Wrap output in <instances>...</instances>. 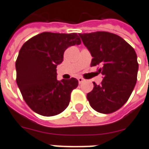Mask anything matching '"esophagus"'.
Instances as JSON below:
<instances>
[{
    "label": "esophagus",
    "instance_id": "34e87169",
    "mask_svg": "<svg viewBox=\"0 0 149 149\" xmlns=\"http://www.w3.org/2000/svg\"><path fill=\"white\" fill-rule=\"evenodd\" d=\"M77 80H78L79 83H81V82H83V81H84V79H83L82 77H78V78H77Z\"/></svg>",
    "mask_w": 149,
    "mask_h": 149
}]
</instances>
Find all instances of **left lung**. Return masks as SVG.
<instances>
[{"label": "left lung", "mask_w": 149, "mask_h": 149, "mask_svg": "<svg viewBox=\"0 0 149 149\" xmlns=\"http://www.w3.org/2000/svg\"><path fill=\"white\" fill-rule=\"evenodd\" d=\"M93 57L91 66H100V85L87 93L90 105L102 114L113 113L127 102L135 86L139 64L134 49L119 35L98 31L79 33Z\"/></svg>", "instance_id": "left-lung-1"}]
</instances>
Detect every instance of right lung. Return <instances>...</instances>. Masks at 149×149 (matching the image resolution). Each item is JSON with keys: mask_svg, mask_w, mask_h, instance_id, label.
I'll return each mask as SVG.
<instances>
[{"mask_svg": "<svg viewBox=\"0 0 149 149\" xmlns=\"http://www.w3.org/2000/svg\"><path fill=\"white\" fill-rule=\"evenodd\" d=\"M76 33L44 32L26 41L15 62L16 82L29 108L44 116L58 115L68 106L72 91L78 81L57 80V66L63 61L65 50L79 45Z\"/></svg>", "mask_w": 149, "mask_h": 149, "instance_id": "add662e5", "label": "right lung"}]
</instances>
